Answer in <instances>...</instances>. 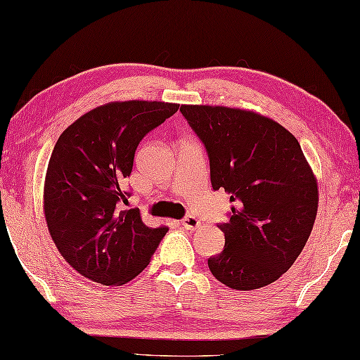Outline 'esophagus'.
Returning a JSON list of instances; mask_svg holds the SVG:
<instances>
[{
  "mask_svg": "<svg viewBox=\"0 0 360 360\" xmlns=\"http://www.w3.org/2000/svg\"><path fill=\"white\" fill-rule=\"evenodd\" d=\"M181 224H182V228H186V229H198L201 226V220L195 215H187L184 220L181 221Z\"/></svg>",
  "mask_w": 360,
  "mask_h": 360,
  "instance_id": "1",
  "label": "esophagus"
}]
</instances>
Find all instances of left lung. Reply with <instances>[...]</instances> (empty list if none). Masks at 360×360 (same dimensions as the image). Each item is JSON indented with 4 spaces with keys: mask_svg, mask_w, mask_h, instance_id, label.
I'll use <instances>...</instances> for the list:
<instances>
[{
    "mask_svg": "<svg viewBox=\"0 0 360 360\" xmlns=\"http://www.w3.org/2000/svg\"><path fill=\"white\" fill-rule=\"evenodd\" d=\"M206 148L210 184L234 206L220 255L207 259L214 276L234 290L269 285L290 269L307 242L319 188L298 140L255 112L181 105Z\"/></svg>",
    "mask_w": 360,
    "mask_h": 360,
    "instance_id": "8db88e82",
    "label": "left lung"
}]
</instances>
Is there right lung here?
<instances>
[{"instance_id":"add662e5","label":"right lung","mask_w":360,"mask_h":360,"mask_svg":"<svg viewBox=\"0 0 360 360\" xmlns=\"http://www.w3.org/2000/svg\"><path fill=\"white\" fill-rule=\"evenodd\" d=\"M178 104L110 103L87 112L60 134L48 164L45 217L63 259L95 283H129L150 264L167 226L148 228L128 201L139 143L176 114Z\"/></svg>"}]
</instances>
